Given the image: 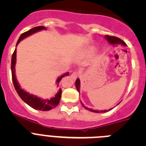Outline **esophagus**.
I'll return each mask as SVG.
<instances>
[{
    "label": "esophagus",
    "mask_w": 146,
    "mask_h": 146,
    "mask_svg": "<svg viewBox=\"0 0 146 146\" xmlns=\"http://www.w3.org/2000/svg\"><path fill=\"white\" fill-rule=\"evenodd\" d=\"M71 77H72V78H73V79H74V80H75L76 78H77V77H78V73H77V72H73V73H72V74H71Z\"/></svg>",
    "instance_id": "34e87169"
}]
</instances>
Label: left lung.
I'll list each match as a JSON object with an SVG mask.
<instances>
[{
	"label": "left lung",
	"instance_id": "left-lung-1",
	"mask_svg": "<svg viewBox=\"0 0 146 146\" xmlns=\"http://www.w3.org/2000/svg\"><path fill=\"white\" fill-rule=\"evenodd\" d=\"M104 38L108 40V42H109L110 44H113V46H115V45H118V44H121V45H123V46H126V43L123 42V40H121V38H118V37L111 36H108V35H107V36H104ZM75 86L77 91L80 93V79H78V78H77L75 81ZM81 104H82V106L84 107L86 109L88 110L89 111L94 112V113H105V112L108 111V110H100V111H99V110H94L90 109V108H86V107H85L84 104H82V103H81ZM118 104H119V103H118Z\"/></svg>",
	"mask_w": 146,
	"mask_h": 146
}]
</instances>
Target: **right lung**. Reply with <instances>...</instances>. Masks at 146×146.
<instances>
[{
    "instance_id": "right-lung-1",
    "label": "right lung",
    "mask_w": 146,
    "mask_h": 146,
    "mask_svg": "<svg viewBox=\"0 0 146 146\" xmlns=\"http://www.w3.org/2000/svg\"><path fill=\"white\" fill-rule=\"evenodd\" d=\"M42 30H47L46 28L44 26H38L35 27V28H31V30L25 32V33H22L21 36H20L19 39H18L17 42L16 47L18 45V44L20 43V41L23 39V38H26V37L29 36L33 33H36V32L42 31ZM16 55H17V49H15V52L13 53L12 57H11V75H12V81L13 84L15 88L17 93L18 95L20 96V97L23 99V101L25 102L27 104H28L29 106L33 108L35 110H42V111H47L50 110H52V108H55L58 106V104H59L60 102V97H61L62 91L61 89H59L58 93L53 96L52 98L50 99H43L42 98H39L38 96L33 95V94H30L29 93L26 92L25 90L21 88L20 86L19 85V82L17 80V77L15 75V64H16ZM69 74V72H66L65 74H62L60 77H59L56 80L57 84L59 85V82L61 80V79L65 76H68Z\"/></svg>"
}]
</instances>
